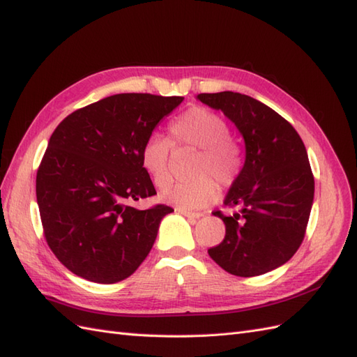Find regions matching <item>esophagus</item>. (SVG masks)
Wrapping results in <instances>:
<instances>
[{
	"instance_id": "esophagus-1",
	"label": "esophagus",
	"mask_w": 357,
	"mask_h": 357,
	"mask_svg": "<svg viewBox=\"0 0 357 357\" xmlns=\"http://www.w3.org/2000/svg\"><path fill=\"white\" fill-rule=\"evenodd\" d=\"M176 211L178 213H181L183 216H186V218H190V220H199L203 216V213H194V212H188V211H181V208H176Z\"/></svg>"
}]
</instances>
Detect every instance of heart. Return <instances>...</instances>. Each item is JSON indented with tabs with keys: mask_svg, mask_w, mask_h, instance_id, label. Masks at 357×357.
Segmentation results:
<instances>
[{
	"mask_svg": "<svg viewBox=\"0 0 357 357\" xmlns=\"http://www.w3.org/2000/svg\"><path fill=\"white\" fill-rule=\"evenodd\" d=\"M174 144L199 149L194 165V178L169 183L160 190L165 203L181 211L206 206L215 195V183L230 186L238 178L244 163L242 149L229 135V126L215 112L206 107H190L169 126ZM169 142L158 135L149 137L141 150V165L155 186L168 183Z\"/></svg>",
	"mask_w": 357,
	"mask_h": 357,
	"instance_id": "heart-1",
	"label": "heart"
}]
</instances>
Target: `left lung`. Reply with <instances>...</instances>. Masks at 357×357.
<instances>
[{
	"label": "left lung",
	"mask_w": 357,
	"mask_h": 357,
	"mask_svg": "<svg viewBox=\"0 0 357 357\" xmlns=\"http://www.w3.org/2000/svg\"><path fill=\"white\" fill-rule=\"evenodd\" d=\"M197 100L221 110L245 142L244 167L224 198L239 212H215L225 224V238L207 253L233 275L273 271L301 245L314 204L306 146L288 121L248 95L225 91Z\"/></svg>",
	"instance_id": "1"
}]
</instances>
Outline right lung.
Returning a JSON list of instances; mask_svg holds the SVG:
<instances>
[{"label":"right lung","mask_w":357,"mask_h":357,"mask_svg":"<svg viewBox=\"0 0 357 357\" xmlns=\"http://www.w3.org/2000/svg\"><path fill=\"white\" fill-rule=\"evenodd\" d=\"M183 97L118 93L73 112L51 135L36 177V198L51 251L69 271L116 283L153 248L163 216L133 202L155 195L141 150Z\"/></svg>","instance_id":"add662e5"}]
</instances>
